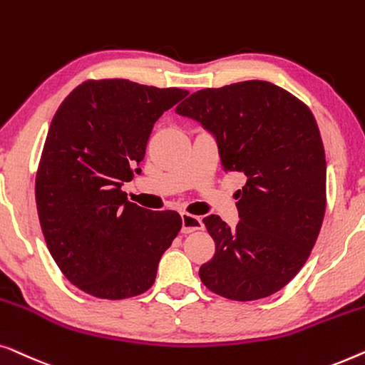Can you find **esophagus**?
<instances>
[{
  "instance_id": "34e87169",
  "label": "esophagus",
  "mask_w": 365,
  "mask_h": 365,
  "mask_svg": "<svg viewBox=\"0 0 365 365\" xmlns=\"http://www.w3.org/2000/svg\"><path fill=\"white\" fill-rule=\"evenodd\" d=\"M203 228V222L200 217H195V215L190 213H182V232L183 233H192L197 232V230Z\"/></svg>"
}]
</instances>
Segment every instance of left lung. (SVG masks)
Masks as SVG:
<instances>
[{
	"instance_id": "1",
	"label": "left lung",
	"mask_w": 365,
	"mask_h": 365,
	"mask_svg": "<svg viewBox=\"0 0 365 365\" xmlns=\"http://www.w3.org/2000/svg\"><path fill=\"white\" fill-rule=\"evenodd\" d=\"M175 112L217 138L225 172L246 177L235 193V228L218 215L203 218L215 255L200 279L233 301L274 294L304 266L324 220L326 155L314 115L266 81L197 91Z\"/></svg>"
}]
</instances>
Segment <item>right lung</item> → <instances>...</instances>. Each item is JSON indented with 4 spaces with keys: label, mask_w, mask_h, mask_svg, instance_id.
Here are the masks:
<instances>
[{
    "label": "right lung",
    "mask_w": 365,
    "mask_h": 365,
    "mask_svg": "<svg viewBox=\"0 0 365 365\" xmlns=\"http://www.w3.org/2000/svg\"><path fill=\"white\" fill-rule=\"evenodd\" d=\"M187 94L91 79L56 110L36 173V207L56 264L87 294L125 299L145 292L180 232L177 212L127 202L120 187L140 173L158 117Z\"/></svg>",
    "instance_id": "1"
}]
</instances>
